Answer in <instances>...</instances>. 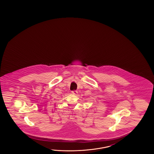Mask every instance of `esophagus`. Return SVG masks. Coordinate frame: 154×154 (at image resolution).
Masks as SVG:
<instances>
[{
  "label": "esophagus",
  "instance_id": "esophagus-1",
  "mask_svg": "<svg viewBox=\"0 0 154 154\" xmlns=\"http://www.w3.org/2000/svg\"><path fill=\"white\" fill-rule=\"evenodd\" d=\"M72 94H77V93H78V92H77V91H72Z\"/></svg>",
  "mask_w": 154,
  "mask_h": 154
}]
</instances>
